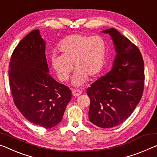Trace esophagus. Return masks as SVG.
Here are the masks:
<instances>
[{"instance_id": "34e87169", "label": "esophagus", "mask_w": 157, "mask_h": 157, "mask_svg": "<svg viewBox=\"0 0 157 157\" xmlns=\"http://www.w3.org/2000/svg\"><path fill=\"white\" fill-rule=\"evenodd\" d=\"M81 93H82V92L79 90H74L73 91H72V95H73V96H74V97L79 96Z\"/></svg>"}]
</instances>
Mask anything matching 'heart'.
<instances>
[{
	"label": "heart",
	"mask_w": 157,
	"mask_h": 157,
	"mask_svg": "<svg viewBox=\"0 0 157 157\" xmlns=\"http://www.w3.org/2000/svg\"><path fill=\"white\" fill-rule=\"evenodd\" d=\"M60 55L51 57V65L57 78L62 82L68 81L73 71L76 70L73 79L74 86H81L87 78L97 76L105 64L107 43L100 36L78 33L69 36L58 45Z\"/></svg>",
	"instance_id": "obj_1"
}]
</instances>
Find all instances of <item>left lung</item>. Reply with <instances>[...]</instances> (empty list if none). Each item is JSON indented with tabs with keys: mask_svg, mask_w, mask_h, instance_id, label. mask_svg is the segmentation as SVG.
I'll return each instance as SVG.
<instances>
[{
	"mask_svg": "<svg viewBox=\"0 0 157 157\" xmlns=\"http://www.w3.org/2000/svg\"><path fill=\"white\" fill-rule=\"evenodd\" d=\"M109 33L117 51L111 70L87 88L90 98L89 120L103 128L117 126L136 109L144 90L143 56L134 43L114 28Z\"/></svg>",
	"mask_w": 157,
	"mask_h": 157,
	"instance_id": "left-lung-1",
	"label": "left lung"
}]
</instances>
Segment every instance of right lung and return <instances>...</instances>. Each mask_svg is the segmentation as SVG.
Listing matches in <instances>:
<instances>
[{
	"label": "right lung",
	"mask_w": 157,
	"mask_h": 157,
	"mask_svg": "<svg viewBox=\"0 0 157 157\" xmlns=\"http://www.w3.org/2000/svg\"><path fill=\"white\" fill-rule=\"evenodd\" d=\"M45 50L39 31H31L14 48L8 76L14 103L21 114L48 129L61 122L71 91L48 74Z\"/></svg>",
	"instance_id": "1"
}]
</instances>
